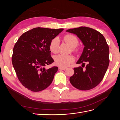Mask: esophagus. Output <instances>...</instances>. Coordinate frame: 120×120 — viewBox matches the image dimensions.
I'll list each match as a JSON object with an SVG mask.
<instances>
[{
    "instance_id": "esophagus-1",
    "label": "esophagus",
    "mask_w": 120,
    "mask_h": 120,
    "mask_svg": "<svg viewBox=\"0 0 120 120\" xmlns=\"http://www.w3.org/2000/svg\"><path fill=\"white\" fill-rule=\"evenodd\" d=\"M67 68H63V67H59V70H65Z\"/></svg>"
}]
</instances>
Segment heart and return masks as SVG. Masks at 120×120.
Returning <instances> with one entry per match:
<instances>
[{
  "instance_id": "obj_1",
  "label": "heart",
  "mask_w": 120,
  "mask_h": 120,
  "mask_svg": "<svg viewBox=\"0 0 120 120\" xmlns=\"http://www.w3.org/2000/svg\"><path fill=\"white\" fill-rule=\"evenodd\" d=\"M64 41L71 48L77 46L79 40L75 36L72 34L66 35L64 38ZM60 39L57 38L52 39L49 44V49L53 53H57L60 46ZM54 63L57 66L60 67L66 68L68 66L75 60L74 57L71 55H63L58 54L54 57Z\"/></svg>"
}]
</instances>
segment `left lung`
<instances>
[{
    "label": "left lung",
    "mask_w": 120,
    "mask_h": 120,
    "mask_svg": "<svg viewBox=\"0 0 120 120\" xmlns=\"http://www.w3.org/2000/svg\"><path fill=\"white\" fill-rule=\"evenodd\" d=\"M77 35L85 46L75 68L74 74L70 79L71 84L79 90H86L98 86L104 77L109 64V48L102 34L93 28L85 26L66 31Z\"/></svg>",
    "instance_id": "left-lung-1"
}]
</instances>
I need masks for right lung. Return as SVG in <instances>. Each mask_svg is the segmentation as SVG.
<instances>
[{"label":"right lung","mask_w":120,"mask_h":120,"mask_svg":"<svg viewBox=\"0 0 120 120\" xmlns=\"http://www.w3.org/2000/svg\"><path fill=\"white\" fill-rule=\"evenodd\" d=\"M63 30L37 27L24 32L18 39L13 49L12 63L25 88L39 92L52 83L58 68L45 67L54 61L50 56V41Z\"/></svg>","instance_id":"1"}]
</instances>
